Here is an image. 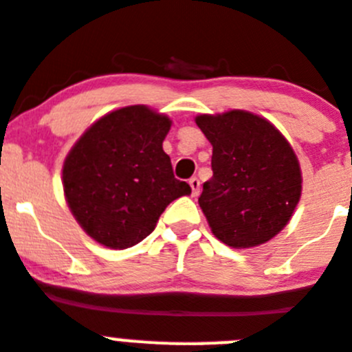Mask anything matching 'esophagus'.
Returning a JSON list of instances; mask_svg holds the SVG:
<instances>
[{
	"label": "esophagus",
	"instance_id": "esophagus-1",
	"mask_svg": "<svg viewBox=\"0 0 352 352\" xmlns=\"http://www.w3.org/2000/svg\"><path fill=\"white\" fill-rule=\"evenodd\" d=\"M189 186H191L192 196H198V192H199V179H198V177H191V179H189Z\"/></svg>",
	"mask_w": 352,
	"mask_h": 352
}]
</instances>
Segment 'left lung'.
Listing matches in <instances>:
<instances>
[{
  "label": "left lung",
  "mask_w": 352,
  "mask_h": 352,
  "mask_svg": "<svg viewBox=\"0 0 352 352\" xmlns=\"http://www.w3.org/2000/svg\"><path fill=\"white\" fill-rule=\"evenodd\" d=\"M212 144V175L198 204L212 233L233 249L274 239L302 196V172L289 142L272 122L245 110L201 113Z\"/></svg>",
  "instance_id": "1"
}]
</instances>
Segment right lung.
I'll use <instances>...</instances> for the list:
<instances>
[{
    "label": "right lung",
    "instance_id": "1",
    "mask_svg": "<svg viewBox=\"0 0 352 352\" xmlns=\"http://www.w3.org/2000/svg\"><path fill=\"white\" fill-rule=\"evenodd\" d=\"M172 121L145 105L113 110L77 140L63 164L66 201L101 245L128 249L148 236L164 208L191 195L163 151Z\"/></svg>",
    "mask_w": 352,
    "mask_h": 352
}]
</instances>
